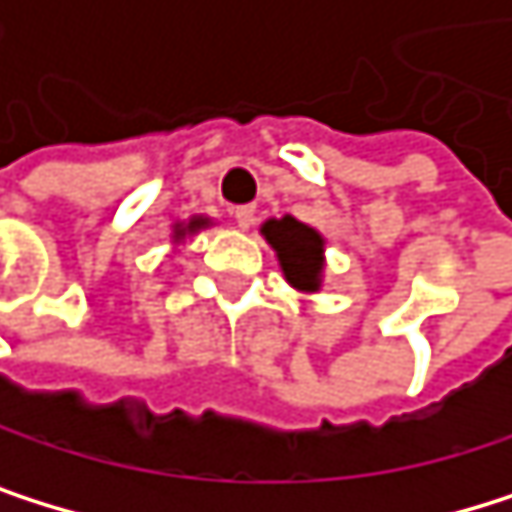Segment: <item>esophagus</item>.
I'll use <instances>...</instances> for the list:
<instances>
[{"mask_svg":"<svg viewBox=\"0 0 512 512\" xmlns=\"http://www.w3.org/2000/svg\"><path fill=\"white\" fill-rule=\"evenodd\" d=\"M235 222H238V228H250V225L256 222V207H253V204L235 207Z\"/></svg>","mask_w":512,"mask_h":512,"instance_id":"1","label":"esophagus"}]
</instances>
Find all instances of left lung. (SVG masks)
<instances>
[{
  "label": "left lung",
  "instance_id": "8db88e82",
  "mask_svg": "<svg viewBox=\"0 0 512 512\" xmlns=\"http://www.w3.org/2000/svg\"><path fill=\"white\" fill-rule=\"evenodd\" d=\"M262 235L274 247L280 268H284V277L290 284L296 290L314 293L320 287V274H323V238L293 216L268 219L262 225Z\"/></svg>",
  "mask_w": 512,
  "mask_h": 512
}]
</instances>
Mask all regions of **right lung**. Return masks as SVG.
<instances>
[{
  "instance_id": "right-lung-1",
  "label": "right lung",
  "mask_w": 512,
  "mask_h": 512,
  "mask_svg": "<svg viewBox=\"0 0 512 512\" xmlns=\"http://www.w3.org/2000/svg\"><path fill=\"white\" fill-rule=\"evenodd\" d=\"M204 225H207V219H204V216H195L189 225H180V228H176V238H183L186 232H198V228H204Z\"/></svg>"
}]
</instances>
